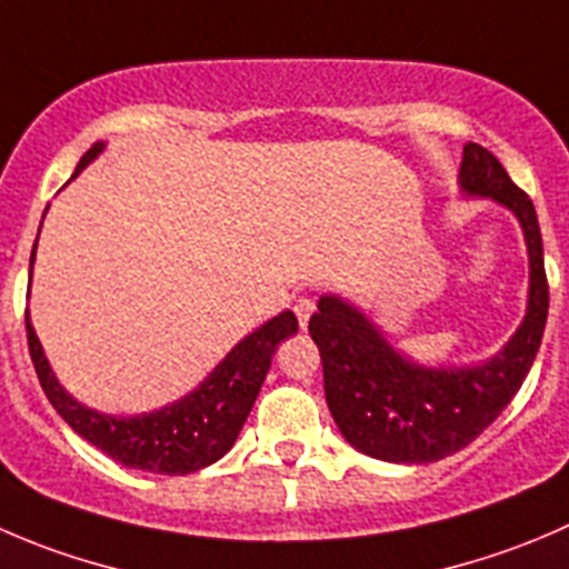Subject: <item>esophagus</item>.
<instances>
[{
	"label": "esophagus",
	"instance_id": "34e87169",
	"mask_svg": "<svg viewBox=\"0 0 569 569\" xmlns=\"http://www.w3.org/2000/svg\"><path fill=\"white\" fill-rule=\"evenodd\" d=\"M313 311H317V302L308 300V297H300V300L295 302V313H297V319H300V328H306Z\"/></svg>",
	"mask_w": 569,
	"mask_h": 569
}]
</instances>
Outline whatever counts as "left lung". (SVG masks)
Returning a JSON list of instances; mask_svg holds the SVG:
<instances>
[{
    "mask_svg": "<svg viewBox=\"0 0 569 569\" xmlns=\"http://www.w3.org/2000/svg\"><path fill=\"white\" fill-rule=\"evenodd\" d=\"M459 186L467 197L509 208L528 247L526 317L492 358L472 367H425L402 356L361 308L339 295L319 297L308 322L322 356L325 400L341 437L363 456L391 465H431L481 437L520 391L548 322V278L533 202L498 158L472 141L465 147Z\"/></svg>",
    "mask_w": 569,
    "mask_h": 569,
    "instance_id": "left-lung-1",
    "label": "left lung"
}]
</instances>
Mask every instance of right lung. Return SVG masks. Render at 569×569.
<instances>
[{"label":"right lung","instance_id":"obj_1","mask_svg":"<svg viewBox=\"0 0 569 569\" xmlns=\"http://www.w3.org/2000/svg\"><path fill=\"white\" fill-rule=\"evenodd\" d=\"M102 150L104 141H97L80 158L71 178H77ZM32 261H36V247L30 256V280ZM24 322L32 367L41 380L43 395L49 397L54 411L71 425V431L80 433L86 442H91L93 448H99L119 465L158 472V476H189V472L219 461L233 448L247 417H250L252 402L261 391L274 350L280 341L297 333L295 313H278L261 328L252 330L250 336H244L194 391L169 406L156 408V411L113 417V413L82 406L60 386L43 356V347L30 322V311H27Z\"/></svg>","mask_w":569,"mask_h":569}]
</instances>
